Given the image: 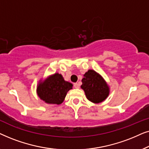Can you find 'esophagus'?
I'll return each instance as SVG.
<instances>
[{
  "label": "esophagus",
  "mask_w": 149,
  "mask_h": 149,
  "mask_svg": "<svg viewBox=\"0 0 149 149\" xmlns=\"http://www.w3.org/2000/svg\"><path fill=\"white\" fill-rule=\"evenodd\" d=\"M74 88L79 89V83H74Z\"/></svg>",
  "instance_id": "34e87169"
}]
</instances>
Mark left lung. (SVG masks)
Returning a JSON list of instances; mask_svg holds the SVG:
<instances>
[{
  "instance_id": "1",
  "label": "left lung",
  "mask_w": 149,
  "mask_h": 149,
  "mask_svg": "<svg viewBox=\"0 0 149 149\" xmlns=\"http://www.w3.org/2000/svg\"><path fill=\"white\" fill-rule=\"evenodd\" d=\"M83 77L81 87L87 100L95 104L105 100L109 95L110 88L103 77L93 70H89Z\"/></svg>"
}]
</instances>
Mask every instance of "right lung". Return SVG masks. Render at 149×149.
I'll return each instance as SVG.
<instances>
[{
  "mask_svg": "<svg viewBox=\"0 0 149 149\" xmlns=\"http://www.w3.org/2000/svg\"><path fill=\"white\" fill-rule=\"evenodd\" d=\"M72 83L66 81L62 75L55 73L40 80L36 87L38 96L49 104H60L64 102L67 92L72 89Z\"/></svg>",
  "mask_w": 149,
  "mask_h": 149,
  "instance_id": "right-lung-1",
  "label": "right lung"
}]
</instances>
